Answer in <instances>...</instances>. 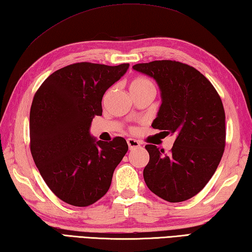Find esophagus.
<instances>
[{"label": "esophagus", "mask_w": 252, "mask_h": 252, "mask_svg": "<svg viewBox=\"0 0 252 252\" xmlns=\"http://www.w3.org/2000/svg\"><path fill=\"white\" fill-rule=\"evenodd\" d=\"M127 144H128V147L131 151V149H135V148H138L140 147V143L138 140H136L134 138H128L127 139Z\"/></svg>", "instance_id": "34e87169"}]
</instances>
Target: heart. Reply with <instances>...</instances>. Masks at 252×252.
Masks as SVG:
<instances>
[{"label": "heart", "instance_id": "obj_1", "mask_svg": "<svg viewBox=\"0 0 252 252\" xmlns=\"http://www.w3.org/2000/svg\"><path fill=\"white\" fill-rule=\"evenodd\" d=\"M130 91L134 90H143V88H154V85L149 79L145 77H136L130 83Z\"/></svg>", "mask_w": 252, "mask_h": 252}]
</instances>
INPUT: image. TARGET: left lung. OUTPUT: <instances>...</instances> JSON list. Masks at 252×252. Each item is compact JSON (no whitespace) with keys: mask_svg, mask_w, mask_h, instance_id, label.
I'll list each match as a JSON object with an SVG mask.
<instances>
[{"mask_svg":"<svg viewBox=\"0 0 252 252\" xmlns=\"http://www.w3.org/2000/svg\"><path fill=\"white\" fill-rule=\"evenodd\" d=\"M157 82L161 105L153 128L175 134L169 153L146 145L149 161L144 179L161 199L180 202L204 188L221 160L226 145V115L221 98L208 79L192 66L154 61L133 66Z\"/></svg>","mask_w":252,"mask_h":252,"instance_id":"obj_1","label":"left lung"}]
</instances>
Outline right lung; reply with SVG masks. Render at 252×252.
<instances>
[{
  "mask_svg": "<svg viewBox=\"0 0 252 252\" xmlns=\"http://www.w3.org/2000/svg\"><path fill=\"white\" fill-rule=\"evenodd\" d=\"M128 67L70 64L51 74L35 93L30 112L31 153L44 182L66 204L87 207L100 199L128 151L123 137L108 143L90 133L93 118L103 113L105 92Z\"/></svg>",
  "mask_w": 252,
  "mask_h": 252,
  "instance_id": "1",
  "label": "right lung"
}]
</instances>
